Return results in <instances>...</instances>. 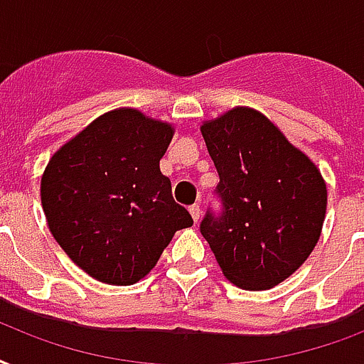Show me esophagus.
I'll return each mask as SVG.
<instances>
[{
	"instance_id": "34e87169",
	"label": "esophagus",
	"mask_w": 364,
	"mask_h": 364,
	"mask_svg": "<svg viewBox=\"0 0 364 364\" xmlns=\"http://www.w3.org/2000/svg\"><path fill=\"white\" fill-rule=\"evenodd\" d=\"M190 214H191V218H193V222H199V218H201V207L199 205H191L190 207Z\"/></svg>"
}]
</instances>
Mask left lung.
<instances>
[{"label":"left lung","instance_id":"left-lung-1","mask_svg":"<svg viewBox=\"0 0 364 364\" xmlns=\"http://www.w3.org/2000/svg\"><path fill=\"white\" fill-rule=\"evenodd\" d=\"M218 171L222 210H207L203 237L218 266L245 290L272 289L302 266L319 241L326 184L319 168L252 108L201 127Z\"/></svg>","mask_w":364,"mask_h":364}]
</instances>
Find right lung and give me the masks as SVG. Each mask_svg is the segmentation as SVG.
I'll use <instances>...</instances> for the list:
<instances>
[{"label":"right lung","mask_w":364,"mask_h":364,"mask_svg":"<svg viewBox=\"0 0 364 364\" xmlns=\"http://www.w3.org/2000/svg\"><path fill=\"white\" fill-rule=\"evenodd\" d=\"M173 132L168 123L119 108L50 157L41 176L45 218L56 243L91 277L134 284L174 233L193 224L159 171Z\"/></svg>","instance_id":"1"}]
</instances>
